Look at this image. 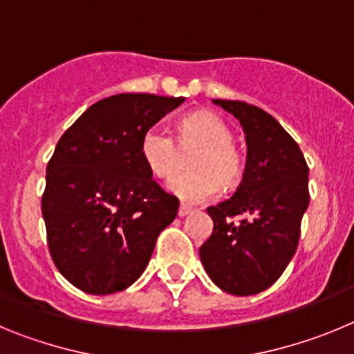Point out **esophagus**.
<instances>
[{
	"mask_svg": "<svg viewBox=\"0 0 354 354\" xmlns=\"http://www.w3.org/2000/svg\"><path fill=\"white\" fill-rule=\"evenodd\" d=\"M192 212H193L192 207H187V205H180L179 212H177V214H179V218H184V216L192 214Z\"/></svg>",
	"mask_w": 354,
	"mask_h": 354,
	"instance_id": "34e87169",
	"label": "esophagus"
}]
</instances>
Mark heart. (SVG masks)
<instances>
[{
	"label": "heart",
	"instance_id": "b5f03b06",
	"mask_svg": "<svg viewBox=\"0 0 354 354\" xmlns=\"http://www.w3.org/2000/svg\"><path fill=\"white\" fill-rule=\"evenodd\" d=\"M180 147H200L189 167L193 171L177 175L168 183V189L184 202H202L212 198L220 186L230 187L239 183L245 161L234 145L230 126L212 111L187 115L177 126ZM142 159L159 179H168L177 170L179 147L174 136L162 127H150L140 143Z\"/></svg>",
	"mask_w": 354,
	"mask_h": 354
}]
</instances>
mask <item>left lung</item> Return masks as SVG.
<instances>
[{
  "mask_svg": "<svg viewBox=\"0 0 354 354\" xmlns=\"http://www.w3.org/2000/svg\"><path fill=\"white\" fill-rule=\"evenodd\" d=\"M245 131L246 165L234 196L207 209L212 234L200 246L209 278L234 296L277 282L298 248L308 207V167L298 143L270 113L241 101L212 99ZM230 217H241L234 224Z\"/></svg>",
  "mask_w": 354,
  "mask_h": 354,
  "instance_id": "left-lung-1",
  "label": "left lung"
}]
</instances>
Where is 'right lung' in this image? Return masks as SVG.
Here are the masks:
<instances>
[{"label":"right lung","instance_id":"add662e5","mask_svg":"<svg viewBox=\"0 0 354 354\" xmlns=\"http://www.w3.org/2000/svg\"><path fill=\"white\" fill-rule=\"evenodd\" d=\"M184 97L118 93L90 106L48 162L42 216L55 266L86 294L138 280L179 200L152 180L142 136Z\"/></svg>","mask_w":354,"mask_h":354}]
</instances>
